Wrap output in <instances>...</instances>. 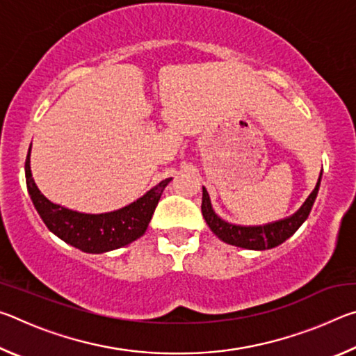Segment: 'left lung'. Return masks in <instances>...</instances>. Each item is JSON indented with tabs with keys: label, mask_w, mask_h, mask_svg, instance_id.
I'll use <instances>...</instances> for the list:
<instances>
[{
	"label": "left lung",
	"mask_w": 356,
	"mask_h": 356,
	"mask_svg": "<svg viewBox=\"0 0 356 356\" xmlns=\"http://www.w3.org/2000/svg\"><path fill=\"white\" fill-rule=\"evenodd\" d=\"M321 179H322V172L321 176H318L316 188L312 190V193L308 196V200L303 202V206H301L297 212L291 216H287L284 220L268 222V225H264V226H240V225H232V222L221 220L220 216L215 213L207 190L202 186V204H201L202 216L209 225V227L212 229L215 236L229 245L240 246V248H246V250H257V251L275 248V246L281 245L282 242H286L289 237L293 236L295 231H297V229L306 221V218H308V215L311 212L312 206H314V201L317 197L318 186H321Z\"/></svg>",
	"instance_id": "8db88e82"
}]
</instances>
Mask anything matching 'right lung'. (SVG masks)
I'll return each instance as SVG.
<instances>
[{
	"instance_id": "right-lung-1",
	"label": "right lung",
	"mask_w": 356,
	"mask_h": 356,
	"mask_svg": "<svg viewBox=\"0 0 356 356\" xmlns=\"http://www.w3.org/2000/svg\"><path fill=\"white\" fill-rule=\"evenodd\" d=\"M29 156H31V146L28 149L25 161L26 186L42 221L65 243L92 254L122 248L140 238L146 232L165 186L172 180V177L161 180L146 195L114 212L81 213L51 202L42 195L33 179Z\"/></svg>"
}]
</instances>
